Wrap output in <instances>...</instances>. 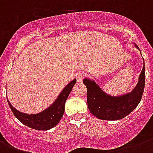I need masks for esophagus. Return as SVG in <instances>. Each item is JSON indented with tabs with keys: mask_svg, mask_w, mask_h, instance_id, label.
Instances as JSON below:
<instances>
[{
	"mask_svg": "<svg viewBox=\"0 0 153 153\" xmlns=\"http://www.w3.org/2000/svg\"><path fill=\"white\" fill-rule=\"evenodd\" d=\"M75 77H76L77 82H81L82 79H83L84 74L83 73H82V72H78V73L75 74Z\"/></svg>",
	"mask_w": 153,
	"mask_h": 153,
	"instance_id": "1",
	"label": "esophagus"
}]
</instances>
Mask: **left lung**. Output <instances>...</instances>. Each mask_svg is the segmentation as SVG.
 <instances>
[{
    "label": "left lung",
    "instance_id": "left-lung-1",
    "mask_svg": "<svg viewBox=\"0 0 153 153\" xmlns=\"http://www.w3.org/2000/svg\"><path fill=\"white\" fill-rule=\"evenodd\" d=\"M137 49L138 47L135 44ZM145 62L135 88L121 96H111L105 93L95 82L90 79H83L87 89V105L94 116L105 121H116L124 118L133 111L140 103L145 89Z\"/></svg>",
    "mask_w": 153,
    "mask_h": 153
}]
</instances>
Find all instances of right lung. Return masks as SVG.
Here are the masks:
<instances>
[{
    "mask_svg": "<svg viewBox=\"0 0 153 153\" xmlns=\"http://www.w3.org/2000/svg\"><path fill=\"white\" fill-rule=\"evenodd\" d=\"M76 82L74 79L67 84L58 96L54 103L42 112L36 114H27L19 111L11 105L8 99V105L14 116L25 126L36 130H48L55 127L62 118L64 114L65 102L67 101L73 86Z\"/></svg>",
    "mask_w": 153,
    "mask_h": 153,
    "instance_id": "add662e5",
    "label": "right lung"
}]
</instances>
